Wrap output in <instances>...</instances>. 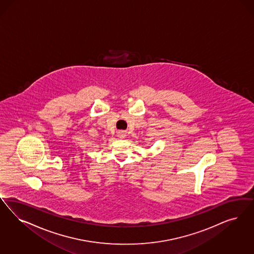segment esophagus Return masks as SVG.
<instances>
[{
	"label": "esophagus",
	"mask_w": 254,
	"mask_h": 254,
	"mask_svg": "<svg viewBox=\"0 0 254 254\" xmlns=\"http://www.w3.org/2000/svg\"><path fill=\"white\" fill-rule=\"evenodd\" d=\"M118 137H119V138H122V139L125 138V137H126V132L123 131H119V132H118Z\"/></svg>",
	"instance_id": "1"
}]
</instances>
